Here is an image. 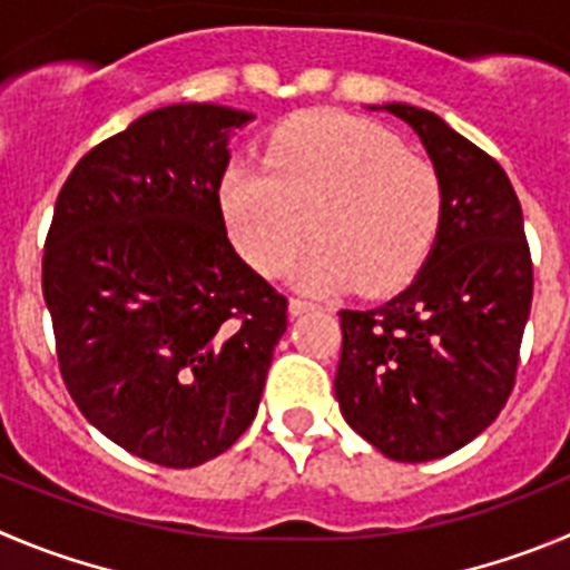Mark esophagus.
I'll list each match as a JSON object with an SVG mask.
<instances>
[{"label":"esophagus","instance_id":"esophagus-1","mask_svg":"<svg viewBox=\"0 0 570 570\" xmlns=\"http://www.w3.org/2000/svg\"><path fill=\"white\" fill-rule=\"evenodd\" d=\"M312 309H317V303L306 301V297H301V295L289 297V312H292V315H303V312H312Z\"/></svg>","mask_w":570,"mask_h":570}]
</instances>
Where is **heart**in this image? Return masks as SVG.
Returning <instances> with one entry per match:
<instances>
[{
    "label": "heart",
    "mask_w": 570,
    "mask_h": 570,
    "mask_svg": "<svg viewBox=\"0 0 570 570\" xmlns=\"http://www.w3.org/2000/svg\"><path fill=\"white\" fill-rule=\"evenodd\" d=\"M264 165L222 174L227 230L258 273H284L312 233L301 281L315 289L380 295L407 284L433 247L441 179L382 126L306 111L267 142Z\"/></svg>",
    "instance_id": "b5f03b06"
}]
</instances>
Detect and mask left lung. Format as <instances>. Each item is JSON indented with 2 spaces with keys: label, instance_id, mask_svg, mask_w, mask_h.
Segmentation results:
<instances>
[{
  "label": "left lung",
  "instance_id": "1",
  "mask_svg": "<svg viewBox=\"0 0 570 570\" xmlns=\"http://www.w3.org/2000/svg\"><path fill=\"white\" fill-rule=\"evenodd\" d=\"M441 179L433 253L407 289L343 309L334 393L345 422L393 461H433L470 444L514 387L534 267L520 199L483 148L428 109L387 104Z\"/></svg>",
  "mask_w": 570,
  "mask_h": 570
}]
</instances>
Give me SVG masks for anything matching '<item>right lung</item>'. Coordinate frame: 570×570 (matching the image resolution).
Segmentation results:
<instances>
[{
  "label": "right lung",
  "mask_w": 570,
  "mask_h": 570,
  "mask_svg": "<svg viewBox=\"0 0 570 570\" xmlns=\"http://www.w3.org/2000/svg\"><path fill=\"white\" fill-rule=\"evenodd\" d=\"M253 115L177 104L89 148L52 210L41 292L78 411L126 453L188 470L253 424L286 295L227 238V135Z\"/></svg>",
  "instance_id": "obj_1"
}]
</instances>
